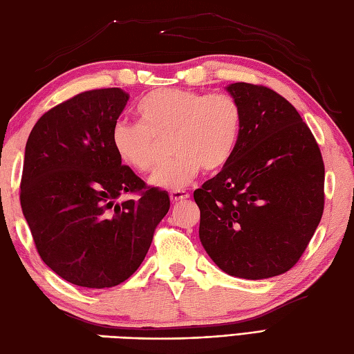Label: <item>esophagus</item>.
Returning <instances> with one entry per match:
<instances>
[{
	"instance_id": "obj_1",
	"label": "esophagus",
	"mask_w": 354,
	"mask_h": 354,
	"mask_svg": "<svg viewBox=\"0 0 354 354\" xmlns=\"http://www.w3.org/2000/svg\"><path fill=\"white\" fill-rule=\"evenodd\" d=\"M190 194L184 192V190H175V192H170V201L173 202V204H176V202H181V201H185L189 199Z\"/></svg>"
}]
</instances>
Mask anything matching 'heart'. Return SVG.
<instances>
[{"label":"heart","instance_id":"1","mask_svg":"<svg viewBox=\"0 0 354 354\" xmlns=\"http://www.w3.org/2000/svg\"><path fill=\"white\" fill-rule=\"evenodd\" d=\"M140 123L118 122L111 141L126 167L147 173L156 167L170 145L171 160L150 178L164 190H181L199 171L223 167L234 153L242 114L227 94H202L192 89H156L137 104Z\"/></svg>","mask_w":354,"mask_h":354}]
</instances>
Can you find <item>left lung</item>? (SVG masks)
<instances>
[{
	"mask_svg": "<svg viewBox=\"0 0 354 354\" xmlns=\"http://www.w3.org/2000/svg\"><path fill=\"white\" fill-rule=\"evenodd\" d=\"M242 114L234 153L194 192L199 239L228 275L261 280L295 265L324 209V162L292 104L266 86H225Z\"/></svg>",
	"mask_w": 354,
	"mask_h": 354,
	"instance_id": "8db88e82",
	"label": "left lung"
}]
</instances>
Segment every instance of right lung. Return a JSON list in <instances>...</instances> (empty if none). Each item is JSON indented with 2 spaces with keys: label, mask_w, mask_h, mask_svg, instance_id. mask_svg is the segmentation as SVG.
<instances>
[{
  "label": "right lung",
  "mask_w": 354,
  "mask_h": 354,
  "mask_svg": "<svg viewBox=\"0 0 354 354\" xmlns=\"http://www.w3.org/2000/svg\"><path fill=\"white\" fill-rule=\"evenodd\" d=\"M127 100L120 88L77 94L45 112L26 145L22 214L45 265L82 288L127 280L170 208L169 193L146 189L112 147ZM126 192L140 196L118 203Z\"/></svg>",
  "instance_id": "1"
}]
</instances>
